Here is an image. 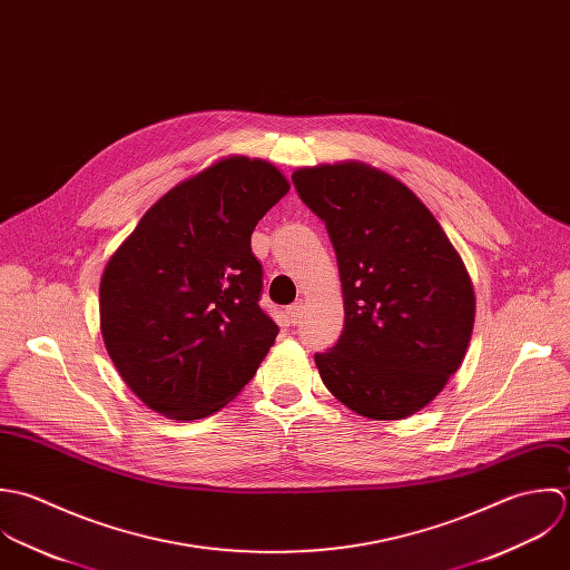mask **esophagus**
Wrapping results in <instances>:
<instances>
[{
	"label": "esophagus",
	"mask_w": 570,
	"mask_h": 570,
	"mask_svg": "<svg viewBox=\"0 0 570 570\" xmlns=\"http://www.w3.org/2000/svg\"><path fill=\"white\" fill-rule=\"evenodd\" d=\"M286 315H288L291 324H299V322H302V315H304V302L299 299V302L291 304V306L286 308Z\"/></svg>",
	"instance_id": "1"
}]
</instances>
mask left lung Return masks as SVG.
<instances>
[{
    "label": "left lung",
    "mask_w": 570,
    "mask_h": 570,
    "mask_svg": "<svg viewBox=\"0 0 570 570\" xmlns=\"http://www.w3.org/2000/svg\"><path fill=\"white\" fill-rule=\"evenodd\" d=\"M293 183L328 228L342 277V337L315 354L324 385L372 421L421 412L471 340L475 293L462 257L416 194L372 165L302 167Z\"/></svg>",
    "instance_id": "1"
}]
</instances>
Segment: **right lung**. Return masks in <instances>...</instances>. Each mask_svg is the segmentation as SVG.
<instances>
[{
  "mask_svg": "<svg viewBox=\"0 0 570 570\" xmlns=\"http://www.w3.org/2000/svg\"><path fill=\"white\" fill-rule=\"evenodd\" d=\"M288 189L268 160L220 158L158 198L108 259L101 335L149 410L198 421L255 376L279 328L257 304L250 233Z\"/></svg>",
  "mask_w": 570,
  "mask_h": 570,
  "instance_id": "add662e5",
  "label": "right lung"
}]
</instances>
